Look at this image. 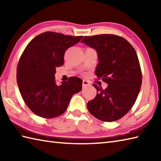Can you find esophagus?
<instances>
[{"mask_svg": "<svg viewBox=\"0 0 161 161\" xmlns=\"http://www.w3.org/2000/svg\"><path fill=\"white\" fill-rule=\"evenodd\" d=\"M89 84H89V82H88V81L85 80H83V81H82V86H83V88H85V87L88 86Z\"/></svg>", "mask_w": 161, "mask_h": 161, "instance_id": "esophagus-1", "label": "esophagus"}]
</instances>
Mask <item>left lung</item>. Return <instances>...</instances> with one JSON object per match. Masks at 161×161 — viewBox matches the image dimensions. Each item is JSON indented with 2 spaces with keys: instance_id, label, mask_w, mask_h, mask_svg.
<instances>
[{
  "instance_id": "8db88e82",
  "label": "left lung",
  "mask_w": 161,
  "mask_h": 161,
  "mask_svg": "<svg viewBox=\"0 0 161 161\" xmlns=\"http://www.w3.org/2000/svg\"><path fill=\"white\" fill-rule=\"evenodd\" d=\"M81 42L96 50L95 75L108 84L104 90L93 84L97 93L87 103L88 110L100 120H118L131 108L141 90L142 73L137 54L125 39L114 35L84 36Z\"/></svg>"
}]
</instances>
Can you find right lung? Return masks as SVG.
Here are the masks:
<instances>
[{
  "mask_svg": "<svg viewBox=\"0 0 161 161\" xmlns=\"http://www.w3.org/2000/svg\"><path fill=\"white\" fill-rule=\"evenodd\" d=\"M82 36L47 32L34 38L25 47L17 66L20 95L34 114L53 118L66 111L72 96L81 91L82 80L77 77L56 83V68L64 62L65 51Z\"/></svg>",
  "mask_w": 161,
  "mask_h": 161,
  "instance_id": "add662e5",
  "label": "right lung"
}]
</instances>
